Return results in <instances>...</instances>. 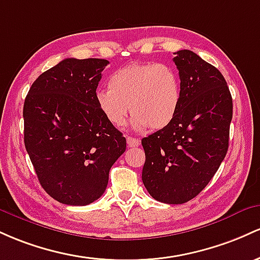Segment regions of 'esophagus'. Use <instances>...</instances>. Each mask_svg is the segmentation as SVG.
Listing matches in <instances>:
<instances>
[{
	"instance_id": "esophagus-1",
	"label": "esophagus",
	"mask_w": 260,
	"mask_h": 260,
	"mask_svg": "<svg viewBox=\"0 0 260 260\" xmlns=\"http://www.w3.org/2000/svg\"><path fill=\"white\" fill-rule=\"evenodd\" d=\"M126 142L129 147H138L140 145V140L136 138H131V136H127L126 138Z\"/></svg>"
}]
</instances>
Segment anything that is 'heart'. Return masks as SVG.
Returning a JSON list of instances; mask_svg holds the SVG:
<instances>
[{
	"label": "heart",
	"instance_id": "heart-1",
	"mask_svg": "<svg viewBox=\"0 0 260 260\" xmlns=\"http://www.w3.org/2000/svg\"><path fill=\"white\" fill-rule=\"evenodd\" d=\"M108 88L95 93V102L115 127L124 125L130 109L134 129H163L174 120L182 99L177 72L157 62L131 63L116 70L109 76Z\"/></svg>",
	"mask_w": 260,
	"mask_h": 260
}]
</instances>
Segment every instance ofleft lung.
<instances>
[{"label":"left lung","mask_w":260,"mask_h":260,"mask_svg":"<svg viewBox=\"0 0 260 260\" xmlns=\"http://www.w3.org/2000/svg\"><path fill=\"white\" fill-rule=\"evenodd\" d=\"M173 61L180 78L174 120L141 140L142 182L153 199L184 204L209 184L229 150L232 97L222 74L190 50Z\"/></svg>","instance_id":"1"}]
</instances>
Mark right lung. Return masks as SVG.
Segmentation results:
<instances>
[{"instance_id":"obj_1","label":"right lung","mask_w":260,"mask_h":260,"mask_svg":"<svg viewBox=\"0 0 260 260\" xmlns=\"http://www.w3.org/2000/svg\"><path fill=\"white\" fill-rule=\"evenodd\" d=\"M109 61L65 59L43 72L23 107L24 145L40 184L66 205H88L103 195L126 139L95 102Z\"/></svg>"}]
</instances>
